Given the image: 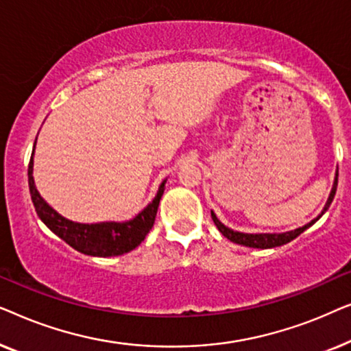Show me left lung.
<instances>
[{
  "label": "left lung",
  "mask_w": 351,
  "mask_h": 351,
  "mask_svg": "<svg viewBox=\"0 0 351 351\" xmlns=\"http://www.w3.org/2000/svg\"><path fill=\"white\" fill-rule=\"evenodd\" d=\"M337 177H339V169L335 171L334 185H332V189H330L329 198H328V201H326L324 208H323V210H321V214L318 215V217L313 219L311 222H308L306 225H304V227L291 230V232H285V233H243V232H237V230L228 228L227 225H223L217 219V215H215L214 210H210V215H213V220H214L215 227L219 228V232L222 233L225 238L230 239L232 243L241 244V246H246V247H254V249H271V247L282 246V244L291 243L292 239H295L300 233H304L306 228H310L311 225H313L315 222H318V220L323 217V214L329 209L330 203H332L335 190H337Z\"/></svg>",
  "instance_id": "1"
}]
</instances>
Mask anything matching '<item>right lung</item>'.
<instances>
[{
  "label": "right lung",
  "mask_w": 351,
  "mask_h": 351,
  "mask_svg": "<svg viewBox=\"0 0 351 351\" xmlns=\"http://www.w3.org/2000/svg\"><path fill=\"white\" fill-rule=\"evenodd\" d=\"M36 145V141H35ZM33 155H35V147L28 165V186H30V195L33 206L38 217L41 222L64 239L66 244L81 254L90 257H114L123 256V254L131 252L141 244L155 223V217L158 213L160 199L166 189V180L161 182L155 198L148 203L136 217L124 222H99V223H80L73 220L65 219L56 209H52L46 203L45 198L36 190L35 179H33Z\"/></svg>",
  "instance_id": "add662e5"
}]
</instances>
